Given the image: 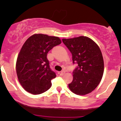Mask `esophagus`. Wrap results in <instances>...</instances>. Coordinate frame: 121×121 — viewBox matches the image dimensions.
Masks as SVG:
<instances>
[{
  "instance_id": "34e87169",
  "label": "esophagus",
  "mask_w": 121,
  "mask_h": 121,
  "mask_svg": "<svg viewBox=\"0 0 121 121\" xmlns=\"http://www.w3.org/2000/svg\"><path fill=\"white\" fill-rule=\"evenodd\" d=\"M65 71L64 70H63V71H61V73H60V74L61 75H64V74H65Z\"/></svg>"
}]
</instances>
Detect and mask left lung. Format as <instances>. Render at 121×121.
I'll return each instance as SVG.
<instances>
[{
  "label": "left lung",
  "instance_id": "1",
  "mask_svg": "<svg viewBox=\"0 0 121 121\" xmlns=\"http://www.w3.org/2000/svg\"><path fill=\"white\" fill-rule=\"evenodd\" d=\"M62 40L72 54L73 63L77 64L73 81L68 84L69 90L80 95L90 93L99 84L104 74V64L99 47L86 36Z\"/></svg>",
  "mask_w": 121,
  "mask_h": 121
}]
</instances>
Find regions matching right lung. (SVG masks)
Instances as JSON below:
<instances>
[{"label": "right lung", "instance_id": "right-lung-1", "mask_svg": "<svg viewBox=\"0 0 121 121\" xmlns=\"http://www.w3.org/2000/svg\"><path fill=\"white\" fill-rule=\"evenodd\" d=\"M61 43L59 37L43 34H35L25 41L18 55L16 68L18 80L26 91L37 95L51 87V81L56 75L50 67L47 55Z\"/></svg>", "mask_w": 121, "mask_h": 121}]
</instances>
